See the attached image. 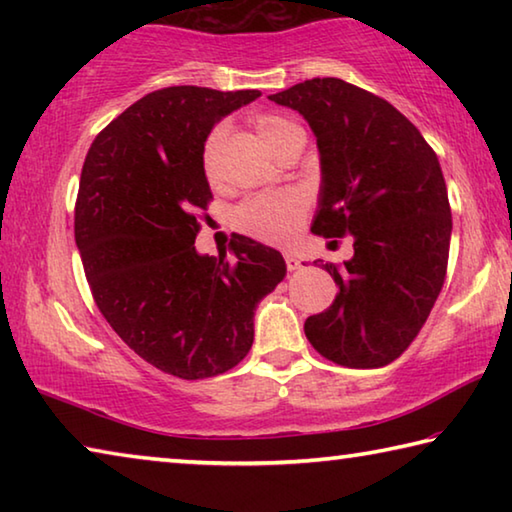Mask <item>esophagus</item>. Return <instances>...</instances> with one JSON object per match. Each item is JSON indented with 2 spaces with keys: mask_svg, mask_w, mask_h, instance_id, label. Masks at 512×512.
<instances>
[{
  "mask_svg": "<svg viewBox=\"0 0 512 512\" xmlns=\"http://www.w3.org/2000/svg\"><path fill=\"white\" fill-rule=\"evenodd\" d=\"M284 262H287L289 271H298V268H300V259H298L296 253H291V250H287V253H284Z\"/></svg>",
  "mask_w": 512,
  "mask_h": 512,
  "instance_id": "obj_1",
  "label": "esophagus"
}]
</instances>
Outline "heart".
<instances>
[{
	"label": "heart",
	"mask_w": 512,
	"mask_h": 512,
	"mask_svg": "<svg viewBox=\"0 0 512 512\" xmlns=\"http://www.w3.org/2000/svg\"><path fill=\"white\" fill-rule=\"evenodd\" d=\"M253 126L262 142L271 149L275 155L287 146L293 137L302 135L300 128L293 124L291 119L277 115V112H259L253 117ZM225 137L223 126H214L210 135L205 137L201 164L207 183L216 185L221 180V164H219V151ZM309 212V196L298 187L287 189H273V192H259L248 196L241 203L232 223L239 232L248 237H255L259 241H268V244H284L300 230L302 221Z\"/></svg>",
	"instance_id": "obj_1"
}]
</instances>
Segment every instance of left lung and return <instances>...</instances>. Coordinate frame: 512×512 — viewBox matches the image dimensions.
I'll return each instance as SVG.
<instances>
[{"instance_id": "1", "label": "left lung", "mask_w": 512, "mask_h": 512, "mask_svg": "<svg viewBox=\"0 0 512 512\" xmlns=\"http://www.w3.org/2000/svg\"><path fill=\"white\" fill-rule=\"evenodd\" d=\"M268 99L298 110L316 133L323 187L311 232L354 239L350 262L325 264L339 293L305 320L307 339L339 366H388L445 284L452 210L436 151L391 103L341 79Z\"/></svg>"}]
</instances>
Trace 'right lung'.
Instances as JSON below:
<instances>
[{
    "label": "right lung",
    "instance_id": "obj_1",
    "mask_svg": "<svg viewBox=\"0 0 512 512\" xmlns=\"http://www.w3.org/2000/svg\"><path fill=\"white\" fill-rule=\"evenodd\" d=\"M259 90L173 85L146 94L94 137L74 207L92 298L119 339L153 368L207 379L253 345L259 300L287 275L277 250L232 235V257L196 253L212 201L205 137Z\"/></svg>",
    "mask_w": 512,
    "mask_h": 512
}]
</instances>
